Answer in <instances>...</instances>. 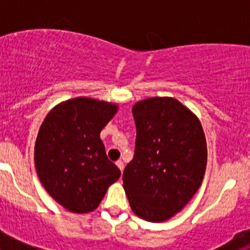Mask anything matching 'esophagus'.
Masks as SVG:
<instances>
[{"label":"esophagus","instance_id":"obj_1","mask_svg":"<svg viewBox=\"0 0 250 250\" xmlns=\"http://www.w3.org/2000/svg\"><path fill=\"white\" fill-rule=\"evenodd\" d=\"M116 165H118L119 169H120L121 171H123V170H124V161L121 160V159H119V160L116 161Z\"/></svg>","mask_w":250,"mask_h":250}]
</instances>
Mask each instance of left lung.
<instances>
[{"instance_id": "left-lung-1", "label": "left lung", "mask_w": 250, "mask_h": 250, "mask_svg": "<svg viewBox=\"0 0 250 250\" xmlns=\"http://www.w3.org/2000/svg\"><path fill=\"white\" fill-rule=\"evenodd\" d=\"M134 158L123 174L132 211L149 222L179 213L202 185L207 141L202 124L171 98H150L132 107Z\"/></svg>"}]
</instances>
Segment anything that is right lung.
<instances>
[{
  "label": "right lung",
  "instance_id": "obj_1",
  "mask_svg": "<svg viewBox=\"0 0 250 250\" xmlns=\"http://www.w3.org/2000/svg\"><path fill=\"white\" fill-rule=\"evenodd\" d=\"M116 109L105 101L72 99L51 110L40 127L37 175L47 193L72 213L96 209L107 188L120 178L100 139Z\"/></svg>",
  "mask_w": 250,
  "mask_h": 250
}]
</instances>
